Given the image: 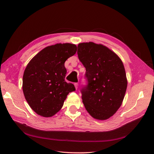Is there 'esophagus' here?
Returning a JSON list of instances; mask_svg holds the SVG:
<instances>
[{
    "label": "esophagus",
    "instance_id": "esophagus-1",
    "mask_svg": "<svg viewBox=\"0 0 154 154\" xmlns=\"http://www.w3.org/2000/svg\"><path fill=\"white\" fill-rule=\"evenodd\" d=\"M78 83H74V85H75V88L76 89H77V88H78Z\"/></svg>",
    "mask_w": 154,
    "mask_h": 154
}]
</instances>
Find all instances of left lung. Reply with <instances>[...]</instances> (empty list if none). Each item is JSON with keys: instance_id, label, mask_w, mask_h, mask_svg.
Wrapping results in <instances>:
<instances>
[{"instance_id": "left-lung-1", "label": "left lung", "mask_w": 154, "mask_h": 154, "mask_svg": "<svg viewBox=\"0 0 154 154\" xmlns=\"http://www.w3.org/2000/svg\"><path fill=\"white\" fill-rule=\"evenodd\" d=\"M77 48L88 80L81 91L84 106L94 119H108L120 108L126 92L123 63L115 52L101 44L82 42Z\"/></svg>"}]
</instances>
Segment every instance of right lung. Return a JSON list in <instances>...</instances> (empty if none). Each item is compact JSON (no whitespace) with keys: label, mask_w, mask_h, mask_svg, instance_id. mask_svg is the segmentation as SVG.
Instances as JSON below:
<instances>
[{"label":"right lung","mask_w":154,"mask_h":154,"mask_svg":"<svg viewBox=\"0 0 154 154\" xmlns=\"http://www.w3.org/2000/svg\"><path fill=\"white\" fill-rule=\"evenodd\" d=\"M76 51L75 45L58 43L43 48L28 63L23 76V92L28 104L38 115H55L67 94L75 91L72 83L65 81L64 63Z\"/></svg>","instance_id":"add662e5"}]
</instances>
